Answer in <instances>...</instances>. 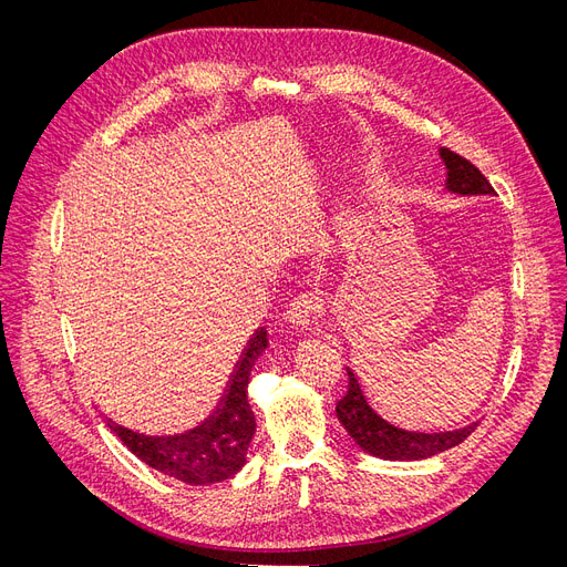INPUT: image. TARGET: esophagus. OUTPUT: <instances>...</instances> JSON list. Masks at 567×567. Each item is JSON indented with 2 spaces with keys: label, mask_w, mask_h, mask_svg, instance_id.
<instances>
[{
  "label": "esophagus",
  "mask_w": 567,
  "mask_h": 567,
  "mask_svg": "<svg viewBox=\"0 0 567 567\" xmlns=\"http://www.w3.org/2000/svg\"><path fill=\"white\" fill-rule=\"evenodd\" d=\"M319 312H321L319 298H317L315 293H302V296H298V298L289 305V310H287V317H285V319H287L293 328L307 330V328H310V326L317 321Z\"/></svg>",
  "instance_id": "obj_1"
}]
</instances>
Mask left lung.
<instances>
[{
    "instance_id": "1",
    "label": "left lung",
    "mask_w": 567,
    "mask_h": 567,
    "mask_svg": "<svg viewBox=\"0 0 567 567\" xmlns=\"http://www.w3.org/2000/svg\"><path fill=\"white\" fill-rule=\"evenodd\" d=\"M441 158L447 167V189L456 194H495L493 185L486 176L458 153L450 148H441ZM337 419L346 427V432L354 439L359 447L369 454L389 458V461H419L445 452L466 441L477 423L441 434H423V432H404L384 419H380L371 404L367 402L362 386H359L354 373L348 369V393L337 402Z\"/></svg>"
}]
</instances>
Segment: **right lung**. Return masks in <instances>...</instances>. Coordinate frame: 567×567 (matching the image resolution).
Here are the masks:
<instances>
[{"label": "right lung", "mask_w": 567, "mask_h": 567, "mask_svg": "<svg viewBox=\"0 0 567 567\" xmlns=\"http://www.w3.org/2000/svg\"><path fill=\"white\" fill-rule=\"evenodd\" d=\"M265 348L267 330L260 328L239 359L219 411L200 427L178 436H146L109 421L111 430L146 466L189 486H208L237 475L255 434V416L246 395L248 378Z\"/></svg>", "instance_id": "1"}]
</instances>
